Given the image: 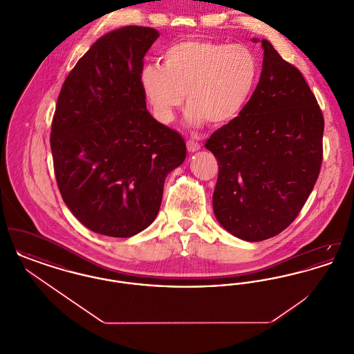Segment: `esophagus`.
<instances>
[{"mask_svg": "<svg viewBox=\"0 0 354 354\" xmlns=\"http://www.w3.org/2000/svg\"><path fill=\"white\" fill-rule=\"evenodd\" d=\"M187 150L189 152H196L201 150V145L198 143V142H195V140H187Z\"/></svg>", "mask_w": 354, "mask_h": 354, "instance_id": "34e87169", "label": "esophagus"}]
</instances>
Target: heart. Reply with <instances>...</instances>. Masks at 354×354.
<instances>
[{"instance_id":"heart-1","label":"heart","mask_w":354,"mask_h":354,"mask_svg":"<svg viewBox=\"0 0 354 354\" xmlns=\"http://www.w3.org/2000/svg\"><path fill=\"white\" fill-rule=\"evenodd\" d=\"M260 64L250 48L189 39L169 46L162 65L140 70V88L160 123H171L187 102V122L223 126L237 118L252 100Z\"/></svg>"}]
</instances>
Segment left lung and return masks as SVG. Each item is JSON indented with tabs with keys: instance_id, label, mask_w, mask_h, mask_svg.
Listing matches in <instances>:
<instances>
[{
	"instance_id": "1",
	"label": "left lung",
	"mask_w": 354,
	"mask_h": 354,
	"mask_svg": "<svg viewBox=\"0 0 354 354\" xmlns=\"http://www.w3.org/2000/svg\"><path fill=\"white\" fill-rule=\"evenodd\" d=\"M259 42V38H253ZM252 100L209 136L219 162L212 207L220 225L245 241L279 235L296 219L320 174L324 118L303 74L267 39Z\"/></svg>"
}]
</instances>
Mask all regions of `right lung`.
Here are the masks:
<instances>
[{
	"label": "right lung",
	"instance_id": "1",
	"mask_svg": "<svg viewBox=\"0 0 354 354\" xmlns=\"http://www.w3.org/2000/svg\"><path fill=\"white\" fill-rule=\"evenodd\" d=\"M159 37L124 26L98 38L70 71L51 124L57 185L93 232L130 237L156 218L166 176L185 159L182 135L152 118L139 74Z\"/></svg>",
	"mask_w": 354,
	"mask_h": 354
}]
</instances>
